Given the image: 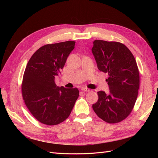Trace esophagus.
Wrapping results in <instances>:
<instances>
[{
	"label": "esophagus",
	"instance_id": "1",
	"mask_svg": "<svg viewBox=\"0 0 158 158\" xmlns=\"http://www.w3.org/2000/svg\"><path fill=\"white\" fill-rule=\"evenodd\" d=\"M81 89H82V91H83V92H89L90 90L89 88H82Z\"/></svg>",
	"mask_w": 158,
	"mask_h": 158
}]
</instances>
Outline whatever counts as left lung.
<instances>
[{
    "label": "left lung",
    "instance_id": "left-lung-1",
    "mask_svg": "<svg viewBox=\"0 0 158 158\" xmlns=\"http://www.w3.org/2000/svg\"><path fill=\"white\" fill-rule=\"evenodd\" d=\"M98 69L107 73L109 94L98 92L94 112L108 123L125 119L135 106L140 86L136 60L128 47L120 42L95 40L92 49Z\"/></svg>",
    "mask_w": 158,
    "mask_h": 158
}]
</instances>
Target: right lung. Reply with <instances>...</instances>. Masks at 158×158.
Returning a JSON list of instances; mask_svg holds the SVG:
<instances>
[{
  "label": "right lung",
  "instance_id": "right-lung-1",
  "mask_svg": "<svg viewBox=\"0 0 158 158\" xmlns=\"http://www.w3.org/2000/svg\"><path fill=\"white\" fill-rule=\"evenodd\" d=\"M75 43L67 41L42 46L27 64L22 97L32 115L44 125H56L65 121L79 96L78 88H59L55 82Z\"/></svg>",
  "mask_w": 158,
  "mask_h": 158
}]
</instances>
